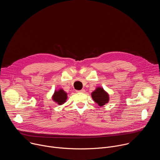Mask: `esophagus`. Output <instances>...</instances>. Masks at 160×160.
Here are the masks:
<instances>
[{
	"label": "esophagus",
	"mask_w": 160,
	"mask_h": 160,
	"mask_svg": "<svg viewBox=\"0 0 160 160\" xmlns=\"http://www.w3.org/2000/svg\"><path fill=\"white\" fill-rule=\"evenodd\" d=\"M77 92L83 93V92H85V90H84V89H82V90H78V91H77Z\"/></svg>",
	"instance_id": "34e87169"
}]
</instances>
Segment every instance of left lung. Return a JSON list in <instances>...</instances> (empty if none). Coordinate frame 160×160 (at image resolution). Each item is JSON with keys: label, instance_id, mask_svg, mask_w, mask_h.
I'll return each instance as SVG.
<instances>
[{"label": "left lung", "instance_id": "8db88e82", "mask_svg": "<svg viewBox=\"0 0 160 160\" xmlns=\"http://www.w3.org/2000/svg\"><path fill=\"white\" fill-rule=\"evenodd\" d=\"M91 96H92L95 102H96L99 106L105 105L109 100L108 93L101 87H97L94 92L91 94Z\"/></svg>", "mask_w": 160, "mask_h": 160}]
</instances>
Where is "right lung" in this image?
<instances>
[{"label":"right lung","instance_id":"right-lung-1","mask_svg":"<svg viewBox=\"0 0 160 160\" xmlns=\"http://www.w3.org/2000/svg\"><path fill=\"white\" fill-rule=\"evenodd\" d=\"M52 100L59 105L63 104L67 100V93L63 89L60 88L58 90H56L52 97Z\"/></svg>","mask_w":160,"mask_h":160}]
</instances>
